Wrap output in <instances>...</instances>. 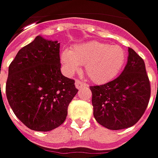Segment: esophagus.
Masks as SVG:
<instances>
[{
  "label": "esophagus",
  "mask_w": 158,
  "mask_h": 158,
  "mask_svg": "<svg viewBox=\"0 0 158 158\" xmlns=\"http://www.w3.org/2000/svg\"><path fill=\"white\" fill-rule=\"evenodd\" d=\"M85 85H85V84L83 83V82H81L80 80H76V81H75V86H76L77 89H79V88L85 86Z\"/></svg>",
  "instance_id": "esophagus-1"
}]
</instances>
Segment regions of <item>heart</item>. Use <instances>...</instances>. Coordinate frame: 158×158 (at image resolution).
Wrapping results in <instances>:
<instances>
[{
  "label": "heart",
  "instance_id": "b5f03b06",
  "mask_svg": "<svg viewBox=\"0 0 158 158\" xmlns=\"http://www.w3.org/2000/svg\"><path fill=\"white\" fill-rule=\"evenodd\" d=\"M126 54L118 45L100 41L82 43L70 49H64L60 60L65 73L73 75L81 70L82 65L92 81L106 84L114 79L122 70Z\"/></svg>",
  "mask_w": 158,
  "mask_h": 158
}]
</instances>
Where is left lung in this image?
I'll use <instances>...</instances> for the list:
<instances>
[{"label":"left lung","instance_id":"left-lung-1","mask_svg":"<svg viewBox=\"0 0 158 158\" xmlns=\"http://www.w3.org/2000/svg\"><path fill=\"white\" fill-rule=\"evenodd\" d=\"M93 116L102 126L122 130L141 118L151 97V85L143 59L129 48L122 73L108 83L90 87Z\"/></svg>","mask_w":158,"mask_h":158}]
</instances>
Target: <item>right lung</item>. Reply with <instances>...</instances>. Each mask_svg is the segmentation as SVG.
<instances>
[{
  "instance_id": "1",
  "label": "right lung",
  "mask_w": 158,
  "mask_h": 158,
  "mask_svg": "<svg viewBox=\"0 0 158 158\" xmlns=\"http://www.w3.org/2000/svg\"><path fill=\"white\" fill-rule=\"evenodd\" d=\"M77 93L74 80L61 73L57 40L38 35L20 49L8 67L7 101L31 130L49 131L61 125Z\"/></svg>"
}]
</instances>
